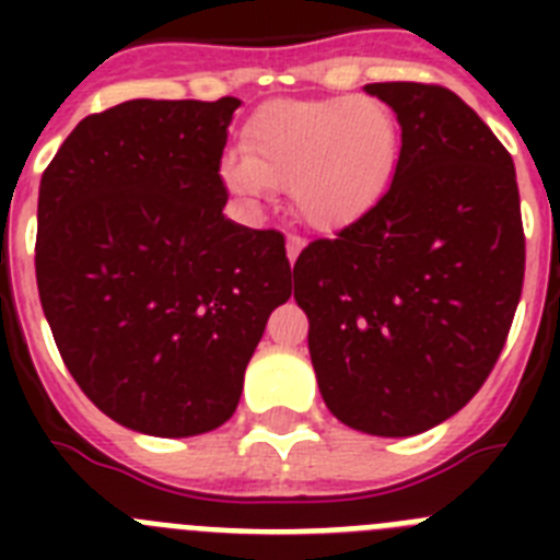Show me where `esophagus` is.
I'll return each mask as SVG.
<instances>
[{
  "label": "esophagus",
  "instance_id": "1",
  "mask_svg": "<svg viewBox=\"0 0 560 560\" xmlns=\"http://www.w3.org/2000/svg\"><path fill=\"white\" fill-rule=\"evenodd\" d=\"M303 246H305V241L300 235H289V237H285V255H289L291 264H294L296 257H300Z\"/></svg>",
  "mask_w": 560,
  "mask_h": 560
}]
</instances>
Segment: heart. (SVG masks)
Returning <instances> with one entry per match:
<instances>
[{
  "label": "heart",
  "mask_w": 560,
  "mask_h": 560,
  "mask_svg": "<svg viewBox=\"0 0 560 560\" xmlns=\"http://www.w3.org/2000/svg\"><path fill=\"white\" fill-rule=\"evenodd\" d=\"M398 160V126L373 97L275 101L244 128V148L224 153L221 179L246 205L289 185L294 212L314 230L334 232L361 219Z\"/></svg>",
  "instance_id": "obj_1"
}]
</instances>
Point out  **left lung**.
Returning <instances> with one entry per match:
<instances>
[{"label":"left lung","instance_id":"8db88e82","mask_svg":"<svg viewBox=\"0 0 560 560\" xmlns=\"http://www.w3.org/2000/svg\"><path fill=\"white\" fill-rule=\"evenodd\" d=\"M398 117L389 190L294 264V300L325 407L350 429L409 438L468 404L504 348L524 280L511 153L432 83H370Z\"/></svg>","mask_w":560,"mask_h":560}]
</instances>
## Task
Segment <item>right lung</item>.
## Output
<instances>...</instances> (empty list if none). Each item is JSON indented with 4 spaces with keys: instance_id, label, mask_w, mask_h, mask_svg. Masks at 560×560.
<instances>
[{
    "instance_id": "add662e5",
    "label": "right lung",
    "mask_w": 560,
    "mask_h": 560,
    "mask_svg": "<svg viewBox=\"0 0 560 560\" xmlns=\"http://www.w3.org/2000/svg\"><path fill=\"white\" fill-rule=\"evenodd\" d=\"M237 97L89 114L38 187L36 280L58 353L120 427L192 438L232 418L269 314L291 296L277 230L224 215Z\"/></svg>"
}]
</instances>
